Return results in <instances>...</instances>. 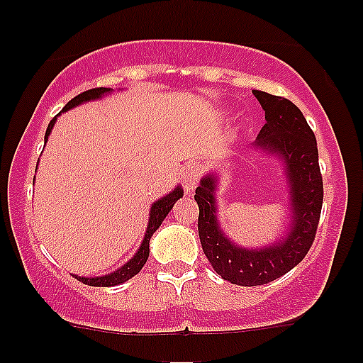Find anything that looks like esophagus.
<instances>
[{
	"label": "esophagus",
	"mask_w": 363,
	"mask_h": 363,
	"mask_svg": "<svg viewBox=\"0 0 363 363\" xmlns=\"http://www.w3.org/2000/svg\"><path fill=\"white\" fill-rule=\"evenodd\" d=\"M198 179H199V165L198 164H187L186 167L182 169L181 182H182V187H184L187 193L194 191L196 184H198Z\"/></svg>",
	"instance_id": "34e87169"
}]
</instances>
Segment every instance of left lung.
Segmentation results:
<instances>
[{
	"label": "left lung",
	"instance_id": "obj_1",
	"mask_svg": "<svg viewBox=\"0 0 363 363\" xmlns=\"http://www.w3.org/2000/svg\"><path fill=\"white\" fill-rule=\"evenodd\" d=\"M252 94L264 109L266 118L254 145L280 157L289 177L291 194L289 234L268 247H239L225 237L216 220V176L203 177L194 194L199 206L198 234L203 252L223 280L242 286L277 280L306 257L318 232L324 196L318 141L301 109L285 97L261 90H252Z\"/></svg>",
	"mask_w": 363,
	"mask_h": 363
}]
</instances>
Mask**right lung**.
<instances>
[{"mask_svg": "<svg viewBox=\"0 0 363 363\" xmlns=\"http://www.w3.org/2000/svg\"><path fill=\"white\" fill-rule=\"evenodd\" d=\"M109 91H111V89H104V86H99V89H91V90L83 91V94L77 95V97L72 99V101L66 104V106L62 107L61 112H66L68 109H72V107L80 106V104L86 102V101H95V99H101L104 94H109ZM56 118H57V116H56ZM56 118H52L51 123H49L48 129H45L44 141H48V136L51 135V129L54 126V123H56ZM182 194H184V193H182L181 187L177 186L176 189L172 191V193H169L167 196H164V198H160L158 201L153 203L152 210H150V220H148L147 234H145L143 242H141L138 252H136L135 256H133L131 259H129L126 264L123 266V268H119L118 272H114L111 274H106V277L85 278V277H77V274H74V278H77L78 281L85 283V285H90V286H114V285H119V283L128 281L129 278H133L135 274H138L140 269L143 268L145 262H147V259H148L150 239H152L153 232H155L157 228L160 227L165 216L169 215L170 210H172L174 203H176L179 198H182Z\"/></svg>", "mask_w": 363, "mask_h": 363, "instance_id": "obj_1", "label": "right lung"}]
</instances>
